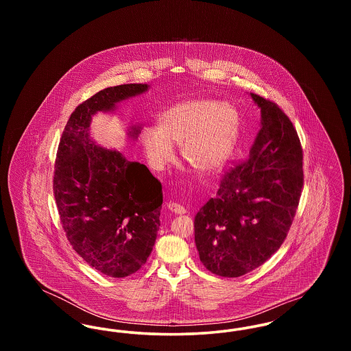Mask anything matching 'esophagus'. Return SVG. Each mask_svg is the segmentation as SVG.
Returning <instances> with one entry per match:
<instances>
[{
    "label": "esophagus",
    "mask_w": 351,
    "mask_h": 351,
    "mask_svg": "<svg viewBox=\"0 0 351 351\" xmlns=\"http://www.w3.org/2000/svg\"><path fill=\"white\" fill-rule=\"evenodd\" d=\"M167 209L169 212L175 213V215H184L185 213V208H183L179 204H175V202H168Z\"/></svg>",
    "instance_id": "1"
}]
</instances>
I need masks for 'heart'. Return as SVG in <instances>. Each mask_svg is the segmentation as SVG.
Returning <instances> with one entry per match:
<instances>
[{"mask_svg": "<svg viewBox=\"0 0 351 351\" xmlns=\"http://www.w3.org/2000/svg\"><path fill=\"white\" fill-rule=\"evenodd\" d=\"M242 118L230 102L195 99L168 108L158 126L141 134L147 163L163 171L175 159V146L182 145V156L202 175L219 173L229 163L238 143Z\"/></svg>", "mask_w": 351, "mask_h": 351, "instance_id": "obj_1", "label": "heart"}]
</instances>
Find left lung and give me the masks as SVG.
I'll return each instance as SVG.
<instances>
[{
    "instance_id": "obj_1",
    "label": "left lung",
    "mask_w": 351,
    "mask_h": 351,
    "mask_svg": "<svg viewBox=\"0 0 351 351\" xmlns=\"http://www.w3.org/2000/svg\"><path fill=\"white\" fill-rule=\"evenodd\" d=\"M261 129L247 160L232 168L217 195L195 217L202 265L223 278L262 266L279 250L292 225L304 183L298 133L274 102L250 93Z\"/></svg>"
}]
</instances>
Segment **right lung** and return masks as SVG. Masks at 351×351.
<instances>
[{"label": "right lung", "instance_id": "obj_1", "mask_svg": "<svg viewBox=\"0 0 351 351\" xmlns=\"http://www.w3.org/2000/svg\"><path fill=\"white\" fill-rule=\"evenodd\" d=\"M149 89V84H123L84 101L68 119L56 155L53 193L68 241L90 267L110 278H126L146 263L163 195L145 165L96 143L90 123ZM141 129L130 125L126 135L135 141Z\"/></svg>", "mask_w": 351, "mask_h": 351}]
</instances>
